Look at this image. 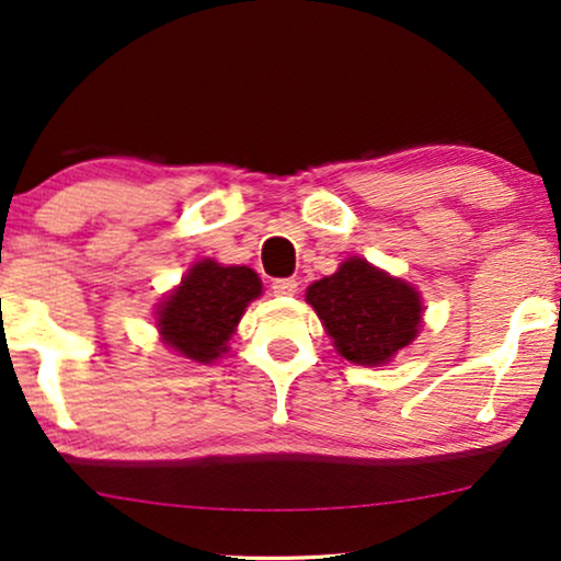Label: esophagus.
<instances>
[{"label": "esophagus", "instance_id": "obj_1", "mask_svg": "<svg viewBox=\"0 0 561 561\" xmlns=\"http://www.w3.org/2000/svg\"><path fill=\"white\" fill-rule=\"evenodd\" d=\"M296 291H299V280H296V278H278V280H273V294L294 296Z\"/></svg>", "mask_w": 561, "mask_h": 561}]
</instances>
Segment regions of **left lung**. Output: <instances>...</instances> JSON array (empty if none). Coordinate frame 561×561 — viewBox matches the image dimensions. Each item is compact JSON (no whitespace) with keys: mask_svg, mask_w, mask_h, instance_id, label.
Returning a JSON list of instances; mask_svg holds the SVG:
<instances>
[{"mask_svg":"<svg viewBox=\"0 0 561 561\" xmlns=\"http://www.w3.org/2000/svg\"><path fill=\"white\" fill-rule=\"evenodd\" d=\"M337 354L354 364L392 362L419 333L421 296L411 283L392 278L362 257L345 260L337 273L307 288Z\"/></svg>","mask_w":561,"mask_h":561,"instance_id":"8db88e82","label":"left lung"}]
</instances>
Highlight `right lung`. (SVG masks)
Wrapping results in <instances>:
<instances>
[{"label":"right lung","mask_w":561,"mask_h":561,"mask_svg":"<svg viewBox=\"0 0 561 561\" xmlns=\"http://www.w3.org/2000/svg\"><path fill=\"white\" fill-rule=\"evenodd\" d=\"M260 294L262 283L252 267L197 262L158 309L163 343L192 362H216L228 351V337L249 301Z\"/></svg>","instance_id":"1"}]
</instances>
